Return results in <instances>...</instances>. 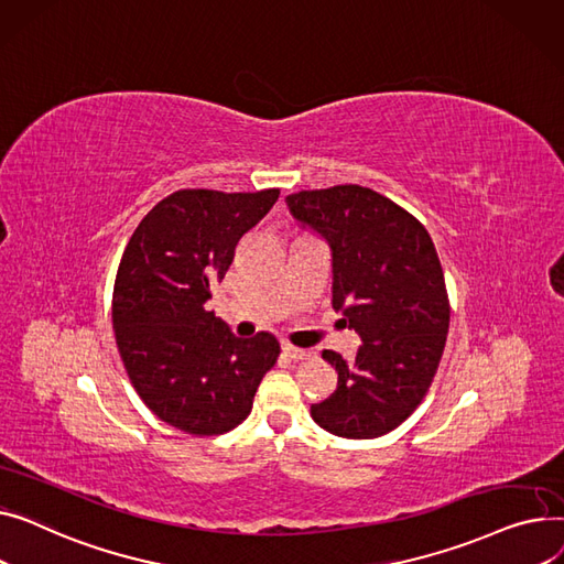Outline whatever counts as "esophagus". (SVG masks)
<instances>
[{"label":"esophagus","instance_id":"esophagus-1","mask_svg":"<svg viewBox=\"0 0 564 564\" xmlns=\"http://www.w3.org/2000/svg\"><path fill=\"white\" fill-rule=\"evenodd\" d=\"M282 352L289 357V359H307L310 357V352L307 350H303V348H295V346H291V344H282Z\"/></svg>","mask_w":564,"mask_h":564}]
</instances>
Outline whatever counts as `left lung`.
Here are the masks:
<instances>
[{
	"label": "left lung",
	"mask_w": 564,
	"mask_h": 564,
	"mask_svg": "<svg viewBox=\"0 0 564 564\" xmlns=\"http://www.w3.org/2000/svg\"><path fill=\"white\" fill-rule=\"evenodd\" d=\"M286 205L333 250V307L361 339L348 361L323 350L339 380L312 419L346 440L387 435L425 399L444 355L451 305L435 243L410 212L359 184L297 191Z\"/></svg>",
	"instance_id": "obj_1"
}]
</instances>
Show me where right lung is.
Returning <instances> with one entry per match:
<instances>
[{"label": "right lung", "instance_id": "right-lung-1", "mask_svg": "<svg viewBox=\"0 0 564 564\" xmlns=\"http://www.w3.org/2000/svg\"><path fill=\"white\" fill-rule=\"evenodd\" d=\"M280 188L223 193L182 188L163 197L131 235L113 284V333L141 401L186 435L229 433L252 410L280 344L241 339L207 312L212 286Z\"/></svg>", "mask_w": 564, "mask_h": 564}]
</instances>
